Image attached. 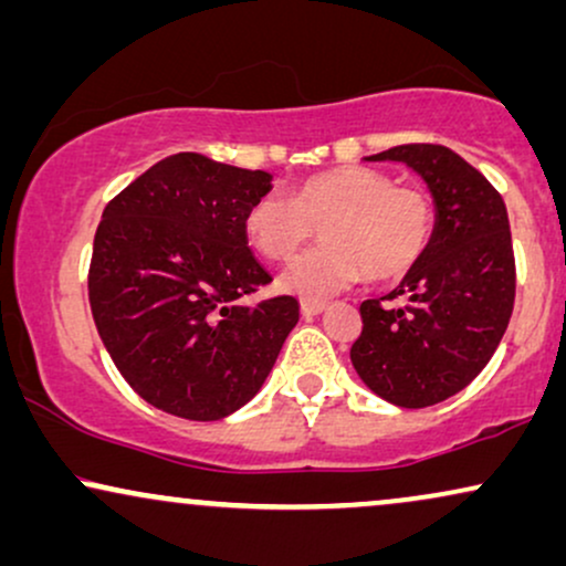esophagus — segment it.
Listing matches in <instances>:
<instances>
[{
	"mask_svg": "<svg viewBox=\"0 0 566 566\" xmlns=\"http://www.w3.org/2000/svg\"><path fill=\"white\" fill-rule=\"evenodd\" d=\"M326 307H328L326 303H305V300H303V305H300V313H303V318H316L326 311Z\"/></svg>",
	"mask_w": 566,
	"mask_h": 566,
	"instance_id": "obj_1",
	"label": "esophagus"
}]
</instances>
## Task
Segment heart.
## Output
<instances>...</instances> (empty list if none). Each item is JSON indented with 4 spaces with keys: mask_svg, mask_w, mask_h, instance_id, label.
<instances>
[{
    "mask_svg": "<svg viewBox=\"0 0 566 566\" xmlns=\"http://www.w3.org/2000/svg\"><path fill=\"white\" fill-rule=\"evenodd\" d=\"M242 227L269 261H290L321 227L326 245L300 255L279 276V290L324 303L363 271L376 282L407 274L433 238V206L426 192L397 188L376 169L336 167L307 177L292 198L269 192L253 200Z\"/></svg>",
    "mask_w": 566,
    "mask_h": 566,
    "instance_id": "obj_1",
    "label": "heart"
}]
</instances>
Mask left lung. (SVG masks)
Returning <instances> with one entry per match:
<instances>
[{
	"instance_id": "obj_1",
	"label": "left lung",
	"mask_w": 566,
	"mask_h": 566,
	"mask_svg": "<svg viewBox=\"0 0 566 566\" xmlns=\"http://www.w3.org/2000/svg\"><path fill=\"white\" fill-rule=\"evenodd\" d=\"M366 161H395L426 182L433 238L386 300L360 305L349 349L360 381L386 402L418 410L454 397L485 368L510 326L514 253L510 219L491 182L447 146H397Z\"/></svg>"
}]
</instances>
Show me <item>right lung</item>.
I'll use <instances>...</instances> for the list:
<instances>
[{
	"label": "right lung",
	"mask_w": 566,
	"mask_h": 566,
	"mask_svg": "<svg viewBox=\"0 0 566 566\" xmlns=\"http://www.w3.org/2000/svg\"><path fill=\"white\" fill-rule=\"evenodd\" d=\"M271 180L175 154L102 213L88 274L93 321L125 381L161 412L200 423L238 412L297 324L295 297L240 303L271 282L242 227Z\"/></svg>",
	"instance_id": "right-lung-1"
}]
</instances>
